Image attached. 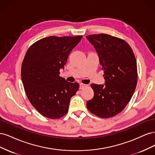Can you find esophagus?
Wrapping results in <instances>:
<instances>
[{"mask_svg":"<svg viewBox=\"0 0 155 155\" xmlns=\"http://www.w3.org/2000/svg\"><path fill=\"white\" fill-rule=\"evenodd\" d=\"M87 85H85V84H83V83H80L79 84V88H80V89H83L84 88L87 87Z\"/></svg>","mask_w":155,"mask_h":155,"instance_id":"esophagus-1","label":"esophagus"}]
</instances>
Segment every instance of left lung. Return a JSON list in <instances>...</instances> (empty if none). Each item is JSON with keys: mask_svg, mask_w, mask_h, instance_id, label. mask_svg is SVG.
<instances>
[{"mask_svg": "<svg viewBox=\"0 0 155 155\" xmlns=\"http://www.w3.org/2000/svg\"><path fill=\"white\" fill-rule=\"evenodd\" d=\"M104 71V85L91 84L94 95L87 102L88 110L101 118L122 111L132 97L138 80L137 64L129 45L118 37L105 34L89 35Z\"/></svg>", "mask_w": 155, "mask_h": 155, "instance_id": "left-lung-1", "label": "left lung"}]
</instances>
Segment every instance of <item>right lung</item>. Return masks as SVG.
Returning a JSON list of instances; mask_svg holds the SVG:
<instances>
[{
    "label": "right lung",
    "mask_w": 155,
    "mask_h": 155,
    "mask_svg": "<svg viewBox=\"0 0 155 155\" xmlns=\"http://www.w3.org/2000/svg\"><path fill=\"white\" fill-rule=\"evenodd\" d=\"M83 36H50L36 41L28 49L21 67V78L26 96L39 113L58 119L67 113L71 97L79 83L59 76L68 55Z\"/></svg>",
    "instance_id": "obj_1"
}]
</instances>
